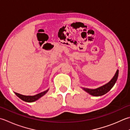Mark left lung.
<instances>
[{
    "mask_svg": "<svg viewBox=\"0 0 130 130\" xmlns=\"http://www.w3.org/2000/svg\"><path fill=\"white\" fill-rule=\"evenodd\" d=\"M118 73L119 70H117L115 74V75L113 77V78L109 81L108 83H107L105 85H104L101 87L95 88V89H90L87 88H82L86 92H87L91 95H92L94 96H102L106 93H107L108 91L111 90L114 85H115L117 80L118 77Z\"/></svg>",
    "mask_w": 130,
    "mask_h": 130,
    "instance_id": "8db88e82",
    "label": "left lung"
}]
</instances>
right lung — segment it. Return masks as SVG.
<instances>
[{
    "label": "right lung",
    "mask_w": 130,
    "mask_h": 130,
    "mask_svg": "<svg viewBox=\"0 0 130 130\" xmlns=\"http://www.w3.org/2000/svg\"><path fill=\"white\" fill-rule=\"evenodd\" d=\"M48 90H49V89H48V90L46 91H43V92L38 93V94H37V95H32V96L23 95H21V94L17 93V92H14V93L16 94L18 97H19L20 99H21V100H22L23 101H26V102L31 103V102H34V101L38 100V99H39L40 98H41L42 96L44 95L45 94L48 92Z\"/></svg>",
    "instance_id": "1"
}]
</instances>
